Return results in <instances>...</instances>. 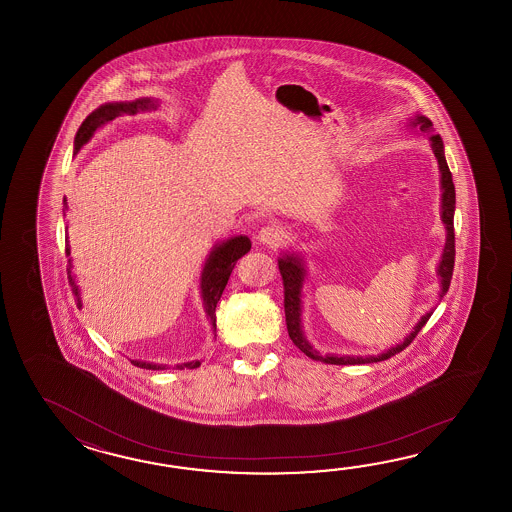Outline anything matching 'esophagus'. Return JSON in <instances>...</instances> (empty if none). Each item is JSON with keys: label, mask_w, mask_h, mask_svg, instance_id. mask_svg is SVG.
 <instances>
[{"label": "esophagus", "mask_w": 512, "mask_h": 512, "mask_svg": "<svg viewBox=\"0 0 512 512\" xmlns=\"http://www.w3.org/2000/svg\"><path fill=\"white\" fill-rule=\"evenodd\" d=\"M283 240V232L282 229H278L276 225H267V227H263L260 230V234H258V241L263 243V245H271V247H276L280 241Z\"/></svg>", "instance_id": "34e87169"}]
</instances>
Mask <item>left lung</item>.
<instances>
[{"instance_id":"1","label":"left lung","mask_w":512,"mask_h":512,"mask_svg":"<svg viewBox=\"0 0 512 512\" xmlns=\"http://www.w3.org/2000/svg\"><path fill=\"white\" fill-rule=\"evenodd\" d=\"M412 128H419L423 133H432V120L425 115H415V119L410 120ZM430 146L434 152L437 164H439V172H441V221L445 223L446 241L445 249L441 254V261L437 267V276L441 278V293L439 298L445 296L450 280H452V271H454V260H456V238H454V210H456V188L452 181V174L448 170V164L445 159V146L443 139L435 133L430 135ZM278 269L282 274L283 280V305H285V322H287V331L289 337L294 342V346L304 351L309 359L320 360L326 364H337V366H351V364H371V362H381V360L390 359L393 355L401 353L404 348L410 346V342L417 337V333L423 329L428 318L432 313H426L421 316V320L417 322L414 331L404 338L401 344H397L395 348L384 351L381 355H368V357H353V355H322L320 351H316L309 340L305 338L304 327H302V287H304V261L296 254H283L278 260Z\"/></svg>"}]
</instances>
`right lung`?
<instances>
[{
	"label": "right lung",
	"mask_w": 512,
	"mask_h": 512,
	"mask_svg": "<svg viewBox=\"0 0 512 512\" xmlns=\"http://www.w3.org/2000/svg\"><path fill=\"white\" fill-rule=\"evenodd\" d=\"M157 108V102L153 98H137L133 102H108L102 104L100 108L95 109L93 113L87 115L86 120L82 122V126L78 128L77 137H75V152H78L84 144H86L93 133L108 124L109 120L119 117V115H135L137 111H146V109ZM67 199H64V210L67 208ZM251 251V240L247 236H234L230 240L223 241L216 245L212 252L208 254L205 267L201 271V298H203V305H205V313H207L212 326L216 327V305H218L221 294L225 291V285L229 282L230 272L234 269L236 261L240 260L241 256H245L247 252ZM66 254L71 256V247L67 243L66 238ZM67 280L71 285V291L75 294V302L77 307H82V298H80V289H78L77 280L73 276V263L71 258L67 261ZM133 366L137 368H144V370H164L166 366L163 364H153V362H142V360H131ZM199 360L196 362H186V364H177V370H194L199 368Z\"/></svg>",
	"instance_id": "right-lung-1"
}]
</instances>
